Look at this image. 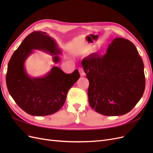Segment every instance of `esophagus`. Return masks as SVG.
<instances>
[{
    "mask_svg": "<svg viewBox=\"0 0 153 153\" xmlns=\"http://www.w3.org/2000/svg\"><path fill=\"white\" fill-rule=\"evenodd\" d=\"M78 71H79L80 75V76H85V72H84V69H83V68H80L79 69H78Z\"/></svg>",
    "mask_w": 153,
    "mask_h": 153,
    "instance_id": "1",
    "label": "esophagus"
}]
</instances>
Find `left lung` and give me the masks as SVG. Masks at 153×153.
<instances>
[{
    "label": "left lung",
    "instance_id": "left-lung-1",
    "mask_svg": "<svg viewBox=\"0 0 153 153\" xmlns=\"http://www.w3.org/2000/svg\"><path fill=\"white\" fill-rule=\"evenodd\" d=\"M82 64L89 81V103L96 112L123 115L141 99L146 86L144 66L130 41L114 38L105 55L92 53L83 59Z\"/></svg>",
    "mask_w": 153,
    "mask_h": 153
}]
</instances>
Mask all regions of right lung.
I'll use <instances>...</instances> for the list:
<instances>
[{
  "label": "right lung",
  "mask_w": 153,
  "mask_h": 153,
  "mask_svg": "<svg viewBox=\"0 0 153 153\" xmlns=\"http://www.w3.org/2000/svg\"><path fill=\"white\" fill-rule=\"evenodd\" d=\"M34 50L52 55L55 64L61 61L59 55L62 52L56 41L47 32L34 31L13 53L7 66L6 84L13 99L23 110L31 115L45 116L62 107L69 89L80 78V74L77 69L66 74L59 67L53 66L43 76H30L25 63Z\"/></svg>",
  "instance_id": "obj_1"
}]
</instances>
